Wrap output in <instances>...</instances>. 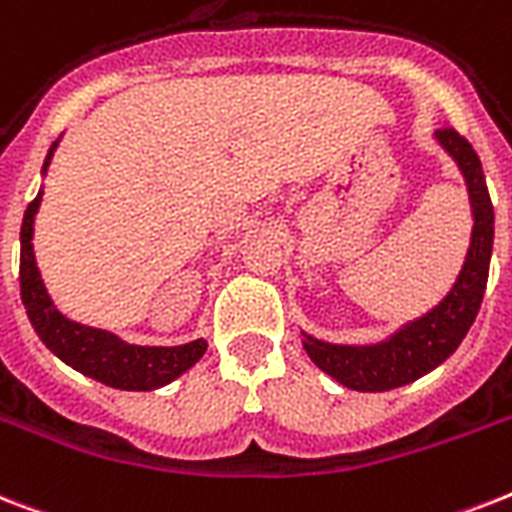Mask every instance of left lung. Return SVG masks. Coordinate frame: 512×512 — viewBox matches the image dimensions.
Listing matches in <instances>:
<instances>
[{
    "label": "left lung",
    "mask_w": 512,
    "mask_h": 512,
    "mask_svg": "<svg viewBox=\"0 0 512 512\" xmlns=\"http://www.w3.org/2000/svg\"><path fill=\"white\" fill-rule=\"evenodd\" d=\"M439 147L458 162L471 199V247L450 294L429 313L397 328L378 344H331L302 331V347L323 373L355 392H389L442 365L473 326L489 278L494 244V207L486 189L479 155L468 139L444 126L436 131Z\"/></svg>",
    "instance_id": "obj_1"
}]
</instances>
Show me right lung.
Wrapping results in <instances>:
<instances>
[{
	"mask_svg": "<svg viewBox=\"0 0 512 512\" xmlns=\"http://www.w3.org/2000/svg\"><path fill=\"white\" fill-rule=\"evenodd\" d=\"M54 149L57 141L49 147L41 173H47ZM41 194L44 191L39 189L20 226V297L26 305L28 321L36 328L41 342L73 371L126 392H152L189 371L205 355V339H194L178 347H141V344L123 342L120 336L105 328L70 321L68 315H62L54 307L33 255V220L39 213Z\"/></svg>",
	"mask_w": 512,
	"mask_h": 512,
	"instance_id": "add662e5",
	"label": "right lung"
}]
</instances>
